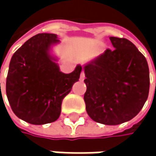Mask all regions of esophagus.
<instances>
[{"label": "esophagus", "instance_id": "34e87169", "mask_svg": "<svg viewBox=\"0 0 156 156\" xmlns=\"http://www.w3.org/2000/svg\"><path fill=\"white\" fill-rule=\"evenodd\" d=\"M84 78H85V73H84V71L83 70V71L81 72V74H80V81H83Z\"/></svg>", "mask_w": 156, "mask_h": 156}]
</instances>
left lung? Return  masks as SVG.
Returning <instances> with one entry per match:
<instances>
[{
    "label": "left lung",
    "mask_w": 156,
    "mask_h": 156,
    "mask_svg": "<svg viewBox=\"0 0 156 156\" xmlns=\"http://www.w3.org/2000/svg\"><path fill=\"white\" fill-rule=\"evenodd\" d=\"M114 49L84 66L86 111L91 119L119 125L136 117L146 103L150 77L146 57L127 38L109 37Z\"/></svg>",
    "instance_id": "1"
}]
</instances>
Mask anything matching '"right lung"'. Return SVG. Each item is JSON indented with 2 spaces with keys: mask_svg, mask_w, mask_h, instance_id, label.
<instances>
[{
  "mask_svg": "<svg viewBox=\"0 0 156 156\" xmlns=\"http://www.w3.org/2000/svg\"><path fill=\"white\" fill-rule=\"evenodd\" d=\"M55 34L39 33L29 38L12 55L6 79V94L14 114L33 125L55 121L63 99L80 78L82 66L63 73L49 55Z\"/></svg>",
  "mask_w": 156,
  "mask_h": 156,
  "instance_id": "1",
  "label": "right lung"
}]
</instances>
